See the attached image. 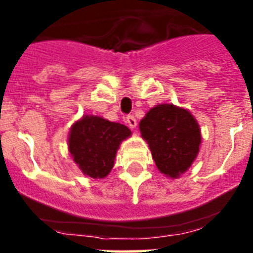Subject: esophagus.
<instances>
[{
	"instance_id": "obj_1",
	"label": "esophagus",
	"mask_w": 253,
	"mask_h": 253,
	"mask_svg": "<svg viewBox=\"0 0 253 253\" xmlns=\"http://www.w3.org/2000/svg\"><path fill=\"white\" fill-rule=\"evenodd\" d=\"M126 123L130 128H135V127H136V119H135L132 115H128V117H127Z\"/></svg>"
}]
</instances>
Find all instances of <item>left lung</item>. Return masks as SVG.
<instances>
[{
  "label": "left lung",
  "mask_w": 253,
  "mask_h": 253,
  "mask_svg": "<svg viewBox=\"0 0 253 253\" xmlns=\"http://www.w3.org/2000/svg\"><path fill=\"white\" fill-rule=\"evenodd\" d=\"M156 167L163 174L178 178L200 152L201 130L190 111L172 103L152 107L139 123Z\"/></svg>",
  "instance_id": "1"
}]
</instances>
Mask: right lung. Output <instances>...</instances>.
I'll return each mask as SVG.
<instances>
[{
  "instance_id": "obj_1",
  "label": "right lung",
  "mask_w": 253,
  "mask_h": 253,
  "mask_svg": "<svg viewBox=\"0 0 253 253\" xmlns=\"http://www.w3.org/2000/svg\"><path fill=\"white\" fill-rule=\"evenodd\" d=\"M130 135V128L125 125L97 115H84L71 127L68 150L84 174L103 178L114 167L121 143Z\"/></svg>"
}]
</instances>
